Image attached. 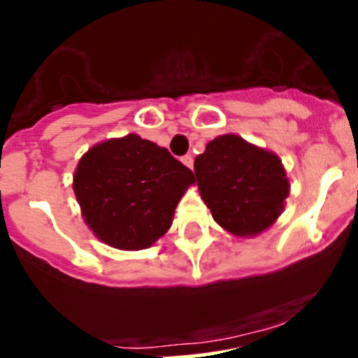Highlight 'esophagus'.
<instances>
[{"label": "esophagus", "instance_id": "1", "mask_svg": "<svg viewBox=\"0 0 358 358\" xmlns=\"http://www.w3.org/2000/svg\"><path fill=\"white\" fill-rule=\"evenodd\" d=\"M182 162H183V164L187 166V168L192 169V166H194V157H192V155H190V154L183 155V157H182Z\"/></svg>", "mask_w": 358, "mask_h": 358}]
</instances>
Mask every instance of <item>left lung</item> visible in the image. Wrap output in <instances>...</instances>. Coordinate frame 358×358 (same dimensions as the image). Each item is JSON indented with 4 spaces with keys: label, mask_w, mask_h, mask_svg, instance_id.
Segmentation results:
<instances>
[{
    "label": "left lung",
    "mask_w": 358,
    "mask_h": 358,
    "mask_svg": "<svg viewBox=\"0 0 358 358\" xmlns=\"http://www.w3.org/2000/svg\"><path fill=\"white\" fill-rule=\"evenodd\" d=\"M194 173L215 222L241 238L271 227L290 192L278 155L236 134L210 141L194 161Z\"/></svg>",
    "instance_id": "8db88e82"
}]
</instances>
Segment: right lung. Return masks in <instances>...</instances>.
Wrapping results in <instances>:
<instances>
[{
	"mask_svg": "<svg viewBox=\"0 0 358 358\" xmlns=\"http://www.w3.org/2000/svg\"><path fill=\"white\" fill-rule=\"evenodd\" d=\"M194 173L168 148L138 134L101 141L85 152L73 190L96 238L119 250H143L171 227Z\"/></svg>",
	"mask_w": 358,
	"mask_h": 358,
	"instance_id": "right-lung-1",
	"label": "right lung"
}]
</instances>
